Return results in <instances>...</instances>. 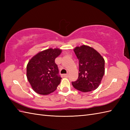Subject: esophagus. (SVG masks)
Listing matches in <instances>:
<instances>
[{
  "label": "esophagus",
  "mask_w": 130,
  "mask_h": 130,
  "mask_svg": "<svg viewBox=\"0 0 130 130\" xmlns=\"http://www.w3.org/2000/svg\"><path fill=\"white\" fill-rule=\"evenodd\" d=\"M62 76L63 77H66V78H67V77L68 76V74H63Z\"/></svg>",
  "instance_id": "esophagus-1"
}]
</instances>
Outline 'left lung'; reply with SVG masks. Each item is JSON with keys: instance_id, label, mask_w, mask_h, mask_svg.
<instances>
[{"instance_id": "left-lung-1", "label": "left lung", "mask_w": 130, "mask_h": 130, "mask_svg": "<svg viewBox=\"0 0 130 130\" xmlns=\"http://www.w3.org/2000/svg\"><path fill=\"white\" fill-rule=\"evenodd\" d=\"M79 60V76L72 82L74 88L82 92L95 90L104 74V59L95 49L87 45L76 46L74 49Z\"/></svg>"}]
</instances>
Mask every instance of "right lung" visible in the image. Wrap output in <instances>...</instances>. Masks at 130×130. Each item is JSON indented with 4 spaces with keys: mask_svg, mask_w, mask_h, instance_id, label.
Wrapping results in <instances>:
<instances>
[{
    "mask_svg": "<svg viewBox=\"0 0 130 130\" xmlns=\"http://www.w3.org/2000/svg\"><path fill=\"white\" fill-rule=\"evenodd\" d=\"M61 52L58 48H50L39 52L29 61L27 78L35 92L48 95L56 89L62 78L55 60Z\"/></svg>",
    "mask_w": 130,
    "mask_h": 130,
    "instance_id": "add662e5",
    "label": "right lung"
}]
</instances>
